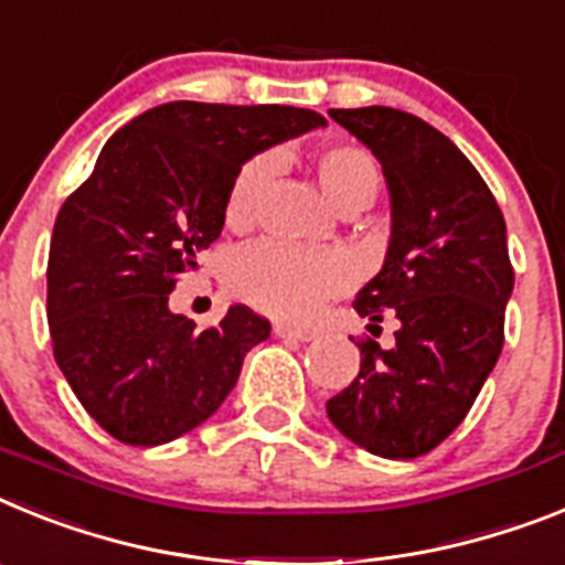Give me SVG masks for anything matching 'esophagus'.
Listing matches in <instances>:
<instances>
[{
  "label": "esophagus",
  "instance_id": "obj_1",
  "mask_svg": "<svg viewBox=\"0 0 565 565\" xmlns=\"http://www.w3.org/2000/svg\"><path fill=\"white\" fill-rule=\"evenodd\" d=\"M273 332H276L278 338H284V341H312V338H316V332H312V330H301V327H287V323H276V327H273Z\"/></svg>",
  "mask_w": 565,
  "mask_h": 565
}]
</instances>
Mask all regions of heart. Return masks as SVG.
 I'll use <instances>...</instances> for the list:
<instances>
[{
	"label": "heart",
	"instance_id": "obj_1",
	"mask_svg": "<svg viewBox=\"0 0 565 565\" xmlns=\"http://www.w3.org/2000/svg\"><path fill=\"white\" fill-rule=\"evenodd\" d=\"M318 188L338 210H366L384 188L381 161L361 145L330 141L312 153ZM273 175L269 156H253L235 170L224 195V222L247 230ZM350 284V267L341 255L289 247L281 242H255L238 249L227 264V287L238 301L289 321L316 316L323 301Z\"/></svg>",
	"mask_w": 565,
	"mask_h": 565
}]
</instances>
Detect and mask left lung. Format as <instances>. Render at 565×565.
<instances>
[{
    "mask_svg": "<svg viewBox=\"0 0 565 565\" xmlns=\"http://www.w3.org/2000/svg\"><path fill=\"white\" fill-rule=\"evenodd\" d=\"M330 116L377 156L390 184L386 262L352 307L372 335L395 321V343L358 338L361 370L327 415L366 452L420 458L458 429L503 350L507 222L472 161L424 119L377 105Z\"/></svg>",
    "mask_w": 565,
    "mask_h": 565,
    "instance_id": "8db88e82",
    "label": "left lung"
}]
</instances>
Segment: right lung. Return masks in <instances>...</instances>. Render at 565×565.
<instances>
[{
  "instance_id": "obj_1",
  "label": "right lung",
  "mask_w": 565,
  "mask_h": 565,
  "mask_svg": "<svg viewBox=\"0 0 565 565\" xmlns=\"http://www.w3.org/2000/svg\"><path fill=\"white\" fill-rule=\"evenodd\" d=\"M321 125L303 107L167 102L116 130L67 195L47 255L53 358L107 435L159 446L224 404L269 321L235 303L195 330L167 301L222 235L235 170Z\"/></svg>"
}]
</instances>
